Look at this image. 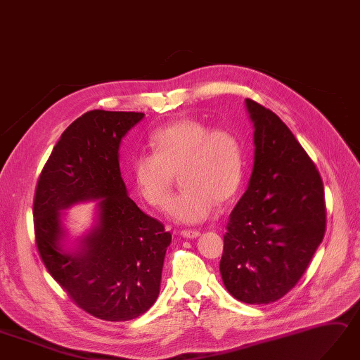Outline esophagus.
Instances as JSON below:
<instances>
[{
    "instance_id": "34e87169",
    "label": "esophagus",
    "mask_w": 360,
    "mask_h": 360,
    "mask_svg": "<svg viewBox=\"0 0 360 360\" xmlns=\"http://www.w3.org/2000/svg\"><path fill=\"white\" fill-rule=\"evenodd\" d=\"M180 235H181L183 238L193 239V238H198V236H200V231H198V230H191V229H188V230H181Z\"/></svg>"
}]
</instances>
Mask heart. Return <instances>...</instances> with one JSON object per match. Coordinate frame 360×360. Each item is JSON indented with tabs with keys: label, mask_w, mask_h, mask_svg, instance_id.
I'll list each match as a JSON object with an SVG mask.
<instances>
[{
	"label": "heart",
	"mask_w": 360,
	"mask_h": 360,
	"mask_svg": "<svg viewBox=\"0 0 360 360\" xmlns=\"http://www.w3.org/2000/svg\"><path fill=\"white\" fill-rule=\"evenodd\" d=\"M148 145L151 154H136L130 162L131 183L148 206L162 210L180 174L184 189L169 206L177 222L207 219L215 204L230 201L244 181L245 148L240 136L229 127L179 120L153 131Z\"/></svg>",
	"instance_id": "heart-1"
}]
</instances>
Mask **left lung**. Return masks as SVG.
Here are the masks:
<instances>
[{
  "label": "left lung",
  "mask_w": 360,
  "mask_h": 360,
  "mask_svg": "<svg viewBox=\"0 0 360 360\" xmlns=\"http://www.w3.org/2000/svg\"><path fill=\"white\" fill-rule=\"evenodd\" d=\"M245 104L255 125V165L227 222L219 271L236 300L269 304L298 283L321 244L324 186L288 125L262 104Z\"/></svg>",
  "instance_id": "obj_1"
}]
</instances>
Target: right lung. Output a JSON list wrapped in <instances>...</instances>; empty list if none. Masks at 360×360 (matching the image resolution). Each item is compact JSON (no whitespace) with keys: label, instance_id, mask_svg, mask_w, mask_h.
<instances>
[{"label":"right lung","instance_id":"right-lung-1","mask_svg":"<svg viewBox=\"0 0 360 360\" xmlns=\"http://www.w3.org/2000/svg\"><path fill=\"white\" fill-rule=\"evenodd\" d=\"M141 112L91 110L68 127L37 179L34 238L45 268L80 309L104 321L145 314L160 289L171 233L136 206L120 171L122 136ZM100 199L99 226L77 253L60 248V210Z\"/></svg>","mask_w":360,"mask_h":360}]
</instances>
